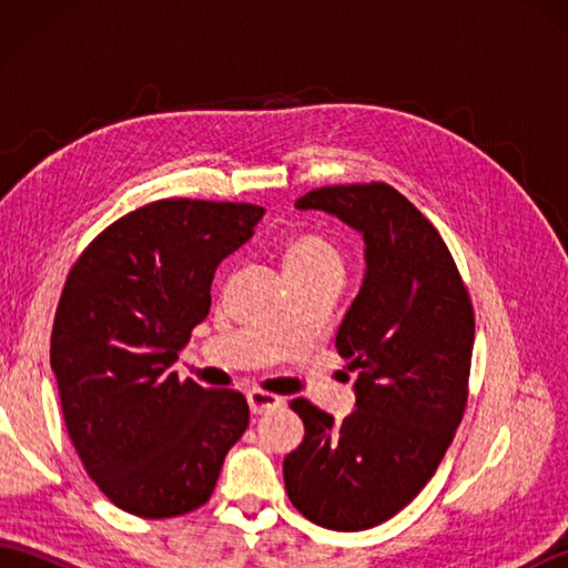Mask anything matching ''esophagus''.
Here are the masks:
<instances>
[{
	"instance_id": "esophagus-1",
	"label": "esophagus",
	"mask_w": 568,
	"mask_h": 568,
	"mask_svg": "<svg viewBox=\"0 0 568 568\" xmlns=\"http://www.w3.org/2000/svg\"><path fill=\"white\" fill-rule=\"evenodd\" d=\"M246 397H248V407L253 415H265V413H271V409L283 405V397L265 393V390H248Z\"/></svg>"
}]
</instances>
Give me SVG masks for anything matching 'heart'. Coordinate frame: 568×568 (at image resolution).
I'll return each instance as SVG.
<instances>
[{"instance_id":"1","label":"heart","mask_w":568,"mask_h":568,"mask_svg":"<svg viewBox=\"0 0 568 568\" xmlns=\"http://www.w3.org/2000/svg\"><path fill=\"white\" fill-rule=\"evenodd\" d=\"M277 258H281L283 273L293 287L339 283L346 265L344 248L336 244V239L317 232V229L295 232L283 239Z\"/></svg>"}]
</instances>
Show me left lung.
Wrapping results in <instances>:
<instances>
[{
  "mask_svg": "<svg viewBox=\"0 0 568 568\" xmlns=\"http://www.w3.org/2000/svg\"><path fill=\"white\" fill-rule=\"evenodd\" d=\"M297 210H324L366 241V277L336 332L358 373L342 422L305 397L291 409L305 439L285 456L287 498L336 532L371 529L413 503L462 425L474 305L437 229L388 183L327 185Z\"/></svg>",
  "mask_w": 568,
  "mask_h": 568,
  "instance_id": "8db88e82",
  "label": "left lung"
}]
</instances>
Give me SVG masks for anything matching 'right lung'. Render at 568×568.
Instances as JSON below:
<instances>
[{
    "label": "right lung",
    "mask_w": 568,
    "mask_h": 568,
    "mask_svg": "<svg viewBox=\"0 0 568 568\" xmlns=\"http://www.w3.org/2000/svg\"><path fill=\"white\" fill-rule=\"evenodd\" d=\"M263 214L248 202L155 200L72 263L51 368L70 442L116 508L149 520L197 510L248 427L239 390L180 381L171 366L210 315L216 265Z\"/></svg>",
    "instance_id": "right-lung-1"
}]
</instances>
